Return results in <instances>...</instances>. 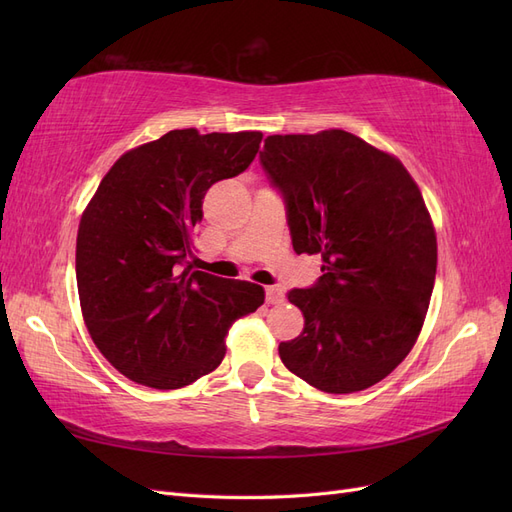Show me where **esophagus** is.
<instances>
[{"label": "esophagus", "mask_w": 512, "mask_h": 512, "mask_svg": "<svg viewBox=\"0 0 512 512\" xmlns=\"http://www.w3.org/2000/svg\"><path fill=\"white\" fill-rule=\"evenodd\" d=\"M265 294H267V303L269 305H277V303L284 301V292H282L280 286H267Z\"/></svg>", "instance_id": "1"}]
</instances>
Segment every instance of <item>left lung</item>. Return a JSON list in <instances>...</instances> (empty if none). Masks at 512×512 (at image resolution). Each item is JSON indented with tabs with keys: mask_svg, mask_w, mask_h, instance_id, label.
Wrapping results in <instances>:
<instances>
[{
	"mask_svg": "<svg viewBox=\"0 0 512 512\" xmlns=\"http://www.w3.org/2000/svg\"><path fill=\"white\" fill-rule=\"evenodd\" d=\"M260 164L294 252L324 262L314 286L288 292L305 327L280 344L282 363L324 393L369 389L412 350L436 282L421 190L397 158L344 130L269 136Z\"/></svg>",
	"mask_w": 512,
	"mask_h": 512,
	"instance_id": "left-lung-1",
	"label": "left lung"
}]
</instances>
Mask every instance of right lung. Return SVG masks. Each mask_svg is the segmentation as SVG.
<instances>
[{
  "mask_svg": "<svg viewBox=\"0 0 512 512\" xmlns=\"http://www.w3.org/2000/svg\"><path fill=\"white\" fill-rule=\"evenodd\" d=\"M260 132L170 130L113 164L76 237L87 331L123 376L170 391L218 367L237 318L265 303L262 286L192 271L194 226L213 183L241 175Z\"/></svg>",
  "mask_w": 512,
  "mask_h": 512,
  "instance_id": "obj_1",
  "label": "right lung"
}]
</instances>
